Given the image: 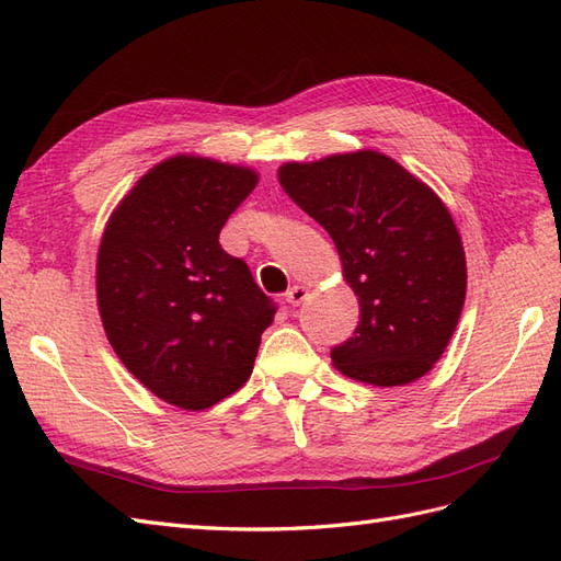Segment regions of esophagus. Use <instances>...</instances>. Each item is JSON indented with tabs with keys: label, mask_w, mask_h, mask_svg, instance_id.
<instances>
[{
	"label": "esophagus",
	"mask_w": 561,
	"mask_h": 561,
	"mask_svg": "<svg viewBox=\"0 0 561 561\" xmlns=\"http://www.w3.org/2000/svg\"><path fill=\"white\" fill-rule=\"evenodd\" d=\"M309 297V290L304 285H293L290 290L285 293V301L290 304V307H299V304Z\"/></svg>",
	"instance_id": "1"
}]
</instances>
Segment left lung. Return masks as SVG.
<instances>
[{"instance_id":"1","label":"left lung","mask_w":561,"mask_h":561,"mask_svg":"<svg viewBox=\"0 0 561 561\" xmlns=\"http://www.w3.org/2000/svg\"><path fill=\"white\" fill-rule=\"evenodd\" d=\"M278 180L330 233L360 322L332 348L342 375L404 386L445 353L466 301V254L445 203L379 151L285 163Z\"/></svg>"}]
</instances>
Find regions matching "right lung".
<instances>
[{
  "label": "right lung",
  "instance_id": "right-lung-1",
  "mask_svg": "<svg viewBox=\"0 0 561 561\" xmlns=\"http://www.w3.org/2000/svg\"><path fill=\"white\" fill-rule=\"evenodd\" d=\"M257 184L250 168L173 157L118 203L98 250V309L114 353L182 410L236 393L252 375L276 304L219 245Z\"/></svg>",
  "mask_w": 561,
  "mask_h": 561
}]
</instances>
